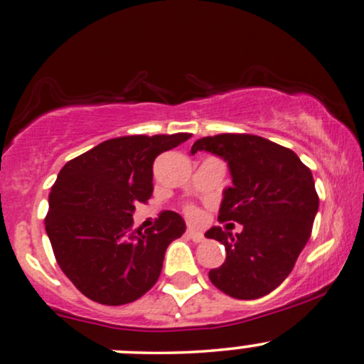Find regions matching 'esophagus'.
I'll list each match as a JSON object with an SVG mask.
<instances>
[{
    "instance_id": "esophagus-1",
    "label": "esophagus",
    "mask_w": 364,
    "mask_h": 364,
    "mask_svg": "<svg viewBox=\"0 0 364 364\" xmlns=\"http://www.w3.org/2000/svg\"><path fill=\"white\" fill-rule=\"evenodd\" d=\"M186 235H188V237H190L191 240H193V242H203V240H205L203 232H200V230L188 229V230H186Z\"/></svg>"
}]
</instances>
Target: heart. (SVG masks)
Here are the masks:
<instances>
[{
    "label": "heart",
    "mask_w": 364,
    "mask_h": 364,
    "mask_svg": "<svg viewBox=\"0 0 364 364\" xmlns=\"http://www.w3.org/2000/svg\"><path fill=\"white\" fill-rule=\"evenodd\" d=\"M186 213H188V215H190V217H196V208H195V207H188V208H186Z\"/></svg>",
    "instance_id": "b5f03b06"
}]
</instances>
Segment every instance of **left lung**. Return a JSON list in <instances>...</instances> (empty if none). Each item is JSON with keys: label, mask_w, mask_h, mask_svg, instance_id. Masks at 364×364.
Listing matches in <instances>:
<instances>
[{"label": "left lung", "mask_w": 364, "mask_h": 364, "mask_svg": "<svg viewBox=\"0 0 364 364\" xmlns=\"http://www.w3.org/2000/svg\"><path fill=\"white\" fill-rule=\"evenodd\" d=\"M207 151L227 161L232 186L218 220L244 227L232 235L212 227L205 237L225 246V262L210 269L220 291L239 300L268 295L291 273L312 234L318 196L312 171L290 149L251 134L198 139L191 154Z\"/></svg>", "instance_id": "8db88e82"}]
</instances>
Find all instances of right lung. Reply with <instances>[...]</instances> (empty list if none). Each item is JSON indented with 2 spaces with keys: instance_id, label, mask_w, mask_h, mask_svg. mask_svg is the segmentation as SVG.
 Wrapping results in <instances>:
<instances>
[{
  "instance_id": "obj_1",
  "label": "right lung",
  "mask_w": 364,
  "mask_h": 364,
  "mask_svg": "<svg viewBox=\"0 0 364 364\" xmlns=\"http://www.w3.org/2000/svg\"><path fill=\"white\" fill-rule=\"evenodd\" d=\"M191 134L125 135L105 140L60 169L49 195L46 230L63 273L102 305L135 301L154 287L166 249L186 230L164 210L146 232L134 230L135 203L152 190V164Z\"/></svg>"
}]
</instances>
